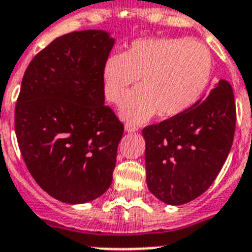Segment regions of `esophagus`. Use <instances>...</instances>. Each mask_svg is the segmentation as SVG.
<instances>
[{"label":"esophagus","mask_w":252,"mask_h":252,"mask_svg":"<svg viewBox=\"0 0 252 252\" xmlns=\"http://www.w3.org/2000/svg\"><path fill=\"white\" fill-rule=\"evenodd\" d=\"M138 130V126H133V124H126V133H133Z\"/></svg>","instance_id":"esophagus-1"}]
</instances>
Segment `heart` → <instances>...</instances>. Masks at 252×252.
I'll use <instances>...</instances> for the list:
<instances>
[{
  "label": "heart",
  "instance_id": "obj_1",
  "mask_svg": "<svg viewBox=\"0 0 252 252\" xmlns=\"http://www.w3.org/2000/svg\"><path fill=\"white\" fill-rule=\"evenodd\" d=\"M211 72V52L202 41L146 37L106 59L102 84L106 98L119 105L140 79V88L128 97L122 115L128 122L142 123L157 112L173 118L190 110L206 91Z\"/></svg>",
  "mask_w": 252,
  "mask_h": 252
}]
</instances>
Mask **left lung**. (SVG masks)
I'll list each match as a JSON object with an SVG mask.
<instances>
[{
  "mask_svg": "<svg viewBox=\"0 0 252 252\" xmlns=\"http://www.w3.org/2000/svg\"><path fill=\"white\" fill-rule=\"evenodd\" d=\"M234 130L236 103L226 80L181 115L147 126L142 134L149 190L172 206L199 197L225 163Z\"/></svg>",
  "mask_w": 252,
  "mask_h": 252,
  "instance_id": "left-lung-1",
  "label": "left lung"
}]
</instances>
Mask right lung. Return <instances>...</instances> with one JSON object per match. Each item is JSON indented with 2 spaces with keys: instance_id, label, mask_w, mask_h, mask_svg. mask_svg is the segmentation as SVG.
<instances>
[{
  "instance_id": "add662e5",
  "label": "right lung",
  "mask_w": 252,
  "mask_h": 252,
  "mask_svg": "<svg viewBox=\"0 0 252 252\" xmlns=\"http://www.w3.org/2000/svg\"><path fill=\"white\" fill-rule=\"evenodd\" d=\"M115 40L105 31L55 38L27 67L15 106L20 153L34 181L69 204L110 188L124 126L105 105L102 68Z\"/></svg>"
}]
</instances>
